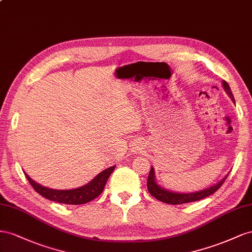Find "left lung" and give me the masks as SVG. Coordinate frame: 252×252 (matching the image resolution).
Here are the masks:
<instances>
[{"instance_id":"1","label":"left lung","mask_w":252,"mask_h":252,"mask_svg":"<svg viewBox=\"0 0 252 252\" xmlns=\"http://www.w3.org/2000/svg\"><path fill=\"white\" fill-rule=\"evenodd\" d=\"M221 85H222V88H224L226 94L230 98H231V100L234 102V98H233L231 90H230L229 84L226 81L222 80ZM228 174L224 178L220 179L219 183H217V184L211 186V187H208V188H205V189L199 190V191H195V192L182 193V192H174V191L168 190L166 188H163V187H161L160 185H158L156 178H155L154 168L151 167L149 177H148L147 186H148L149 192L152 194V195L156 199L160 200V202H162V203L170 204V205H181V204H186V203L196 202V200L203 199V198H205L207 196L211 195V194H213L215 191H218L220 188V186L224 184L225 179L227 178Z\"/></svg>"}]
</instances>
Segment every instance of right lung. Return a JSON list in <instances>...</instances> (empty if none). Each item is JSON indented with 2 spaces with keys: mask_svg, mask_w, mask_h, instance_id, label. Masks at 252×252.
I'll list each match as a JSON object with an SVG mask.
<instances>
[{
  "mask_svg": "<svg viewBox=\"0 0 252 252\" xmlns=\"http://www.w3.org/2000/svg\"><path fill=\"white\" fill-rule=\"evenodd\" d=\"M113 166L100 172L98 175H96L91 182L85 184L84 186L79 187L76 189H69V190H57L47 188V187L42 186L38 183H35L33 179L28 176L25 172L24 174L28 182L32 186V188L37 191L40 195L45 197L53 202H57L60 204H66V205H82L91 202V200L95 199L99 196L101 192L103 191L105 184L107 182V178L110 177L112 172L115 170Z\"/></svg>",
  "mask_w": 252,
  "mask_h": 252,
  "instance_id": "obj_1",
  "label": "right lung"
}]
</instances>
